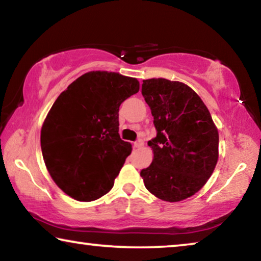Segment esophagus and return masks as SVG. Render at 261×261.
Here are the masks:
<instances>
[{"label": "esophagus", "mask_w": 261, "mask_h": 261, "mask_svg": "<svg viewBox=\"0 0 261 261\" xmlns=\"http://www.w3.org/2000/svg\"><path fill=\"white\" fill-rule=\"evenodd\" d=\"M144 145V140L143 139H138L136 140V142L134 143V146L135 147H142Z\"/></svg>", "instance_id": "1"}]
</instances>
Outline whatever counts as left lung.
<instances>
[{
  "label": "left lung",
  "instance_id": "left-lung-1",
  "mask_svg": "<svg viewBox=\"0 0 261 261\" xmlns=\"http://www.w3.org/2000/svg\"><path fill=\"white\" fill-rule=\"evenodd\" d=\"M156 136L148 142L152 164L140 171L148 192L179 202L197 193L218 160V131L203 101L187 85L166 79L143 80Z\"/></svg>",
  "mask_w": 261,
  "mask_h": 261
}]
</instances>
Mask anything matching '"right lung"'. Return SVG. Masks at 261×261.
Wrapping results in <instances>:
<instances>
[{
	"label": "right lung",
	"mask_w": 261,
	"mask_h": 261,
	"mask_svg": "<svg viewBox=\"0 0 261 261\" xmlns=\"http://www.w3.org/2000/svg\"><path fill=\"white\" fill-rule=\"evenodd\" d=\"M138 90L135 77L89 72L53 103L41 127V153L49 175L68 196L89 202L113 188L132 151L118 134L119 106Z\"/></svg>",
	"instance_id": "add662e5"
}]
</instances>
